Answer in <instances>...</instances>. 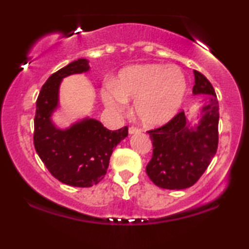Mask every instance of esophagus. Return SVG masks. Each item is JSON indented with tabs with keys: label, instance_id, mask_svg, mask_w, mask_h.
Listing matches in <instances>:
<instances>
[{
	"label": "esophagus",
	"instance_id": "obj_1",
	"mask_svg": "<svg viewBox=\"0 0 249 249\" xmlns=\"http://www.w3.org/2000/svg\"><path fill=\"white\" fill-rule=\"evenodd\" d=\"M139 132H141V129L137 128V127H130V128H129V134H130V135L139 134Z\"/></svg>",
	"mask_w": 249,
	"mask_h": 249
}]
</instances>
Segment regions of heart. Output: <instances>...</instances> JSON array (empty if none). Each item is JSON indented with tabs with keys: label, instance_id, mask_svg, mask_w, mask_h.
Instances as JSON below:
<instances>
[{
	"label": "heart",
	"instance_id": "b5f03b06",
	"mask_svg": "<svg viewBox=\"0 0 249 249\" xmlns=\"http://www.w3.org/2000/svg\"><path fill=\"white\" fill-rule=\"evenodd\" d=\"M187 79L177 66L135 64L122 69L117 81L102 88L104 104L122 113L135 100V113L144 125L159 127L175 117L185 100Z\"/></svg>",
	"mask_w": 249,
	"mask_h": 249
}]
</instances>
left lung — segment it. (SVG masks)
<instances>
[{
	"instance_id": "obj_1",
	"label": "left lung",
	"mask_w": 249,
	"mask_h": 249,
	"mask_svg": "<svg viewBox=\"0 0 249 249\" xmlns=\"http://www.w3.org/2000/svg\"><path fill=\"white\" fill-rule=\"evenodd\" d=\"M194 95H206L199 122L193 127L181 111L162 127L148 130L153 155L146 166L149 179L160 188L185 189L198 180L215 155L219 142V102L212 84L194 71Z\"/></svg>"
}]
</instances>
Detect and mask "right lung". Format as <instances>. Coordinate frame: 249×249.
Instances as JSON below:
<instances>
[{
	"label": "right lung",
	"mask_w": 249,
	"mask_h": 249,
	"mask_svg": "<svg viewBox=\"0 0 249 249\" xmlns=\"http://www.w3.org/2000/svg\"><path fill=\"white\" fill-rule=\"evenodd\" d=\"M88 70V60L78 59L51 74L37 97L34 119V145L51 175L66 185L83 188L104 178L112 152L128 136V127L111 131L90 118L67 129L53 124L51 117L59 107L61 81Z\"/></svg>",
	"instance_id": "obj_1"
}]
</instances>
